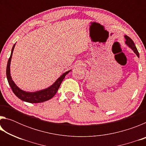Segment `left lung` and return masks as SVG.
<instances>
[{
    "mask_svg": "<svg viewBox=\"0 0 146 146\" xmlns=\"http://www.w3.org/2000/svg\"><path fill=\"white\" fill-rule=\"evenodd\" d=\"M124 37L125 38V44H127V45L130 48L132 49V50L134 51V53L136 54V55H137V56L139 57V53H138V51L137 50V48H136V46L135 45L134 42H133V40L131 38H129V36H127V35H125Z\"/></svg>",
    "mask_w": 146,
    "mask_h": 146,
    "instance_id": "obj_1",
    "label": "left lung"
}]
</instances>
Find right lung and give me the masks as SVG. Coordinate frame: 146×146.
<instances>
[{
  "label": "right lung",
  "mask_w": 146,
  "mask_h": 146,
  "mask_svg": "<svg viewBox=\"0 0 146 146\" xmlns=\"http://www.w3.org/2000/svg\"><path fill=\"white\" fill-rule=\"evenodd\" d=\"M15 46V44H14L13 48H12L11 55L10 57L9 58L6 68L7 79H8L9 84L10 86L11 90L13 91L15 95L21 100L29 103L43 102L51 99V98H52L54 96H55L56 93L57 92L58 88L60 87V86L62 82L63 81L64 77H65L66 75H67L71 70L66 71V73L62 74V75L56 80V82L54 83L52 86H51L50 87L45 89V90L36 91V92H26V91H23L17 87L15 84L14 83L13 80L11 79V76L10 75V64L12 57V54H13Z\"/></svg>",
  "instance_id": "1"
}]
</instances>
